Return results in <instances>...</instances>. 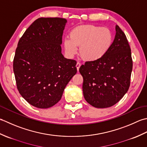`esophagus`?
Segmentation results:
<instances>
[{
    "label": "esophagus",
    "mask_w": 147,
    "mask_h": 147,
    "mask_svg": "<svg viewBox=\"0 0 147 147\" xmlns=\"http://www.w3.org/2000/svg\"><path fill=\"white\" fill-rule=\"evenodd\" d=\"M80 65H81V64H80L79 62H77V64H76V67H77V71H79V68H80Z\"/></svg>",
    "instance_id": "34e87169"
}]
</instances>
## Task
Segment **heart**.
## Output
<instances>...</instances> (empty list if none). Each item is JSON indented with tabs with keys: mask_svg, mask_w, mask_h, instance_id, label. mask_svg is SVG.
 <instances>
[{
	"mask_svg": "<svg viewBox=\"0 0 147 147\" xmlns=\"http://www.w3.org/2000/svg\"><path fill=\"white\" fill-rule=\"evenodd\" d=\"M113 42V34L109 28L85 25L71 30L70 38H65L63 45L68 56H74L80 47V55L84 59L95 61L107 55Z\"/></svg>",
	"mask_w": 147,
	"mask_h": 147,
	"instance_id": "heart-1",
	"label": "heart"
}]
</instances>
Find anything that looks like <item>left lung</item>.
I'll return each instance as SVG.
<instances>
[{
    "mask_svg": "<svg viewBox=\"0 0 147 147\" xmlns=\"http://www.w3.org/2000/svg\"><path fill=\"white\" fill-rule=\"evenodd\" d=\"M111 48L99 60L86 61L79 68L82 91L87 102L95 108L114 105L130 86L133 60L126 36L118 25Z\"/></svg>",
    "mask_w": 147,
    "mask_h": 147,
    "instance_id": "obj_1",
    "label": "left lung"
}]
</instances>
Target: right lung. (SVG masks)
I'll use <instances>...</instances> for the list:
<instances>
[{
  "label": "right lung",
  "mask_w": 147,
  "mask_h": 147,
  "mask_svg": "<svg viewBox=\"0 0 147 147\" xmlns=\"http://www.w3.org/2000/svg\"><path fill=\"white\" fill-rule=\"evenodd\" d=\"M67 21L40 18L24 33L13 61L17 88L32 106L47 109L61 100L66 86L77 73V62L61 53Z\"/></svg>",
  "instance_id": "1"
}]
</instances>
